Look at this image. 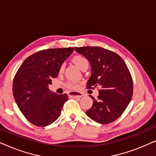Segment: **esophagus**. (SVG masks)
<instances>
[{"mask_svg":"<svg viewBox=\"0 0 156 156\" xmlns=\"http://www.w3.org/2000/svg\"><path fill=\"white\" fill-rule=\"evenodd\" d=\"M69 96L73 98H81L84 96V94L82 92H78V91H70Z\"/></svg>","mask_w":156,"mask_h":156,"instance_id":"esophagus-1","label":"esophagus"}]
</instances>
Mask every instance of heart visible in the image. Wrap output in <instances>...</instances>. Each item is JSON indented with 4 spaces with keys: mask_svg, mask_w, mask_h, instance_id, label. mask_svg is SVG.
<instances>
[{
    "mask_svg": "<svg viewBox=\"0 0 156 156\" xmlns=\"http://www.w3.org/2000/svg\"><path fill=\"white\" fill-rule=\"evenodd\" d=\"M73 62L76 64V65L78 66V67L80 69H82L84 66L89 65V61L87 60L86 57L82 56V55H76L73 57ZM64 69H65V65L62 64L59 67V72H62ZM67 87L70 89H76V84L74 82H69L67 83Z\"/></svg>",
    "mask_w": 156,
    "mask_h": 156,
    "instance_id": "obj_1",
    "label": "heart"
}]
</instances>
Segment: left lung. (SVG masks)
Listing matches in <instances>:
<instances>
[{"mask_svg": "<svg viewBox=\"0 0 156 156\" xmlns=\"http://www.w3.org/2000/svg\"><path fill=\"white\" fill-rule=\"evenodd\" d=\"M74 49L90 63L91 74L87 81V88H99L97 99L89 96L94 100L93 105L86 114L101 124L116 121L133 96V80L125 62L118 54L101 47Z\"/></svg>", "mask_w": 156, "mask_h": 156, "instance_id": "left-lung-1", "label": "left lung"}]
</instances>
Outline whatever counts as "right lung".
<instances>
[{"label":"right lung","mask_w":156,"mask_h":156,"mask_svg":"<svg viewBox=\"0 0 156 156\" xmlns=\"http://www.w3.org/2000/svg\"><path fill=\"white\" fill-rule=\"evenodd\" d=\"M73 51L70 47L39 51L25 59L17 71L12 83L15 101L33 125L46 126L60 116L68 96L52 92L48 85L58 76L59 67Z\"/></svg>","instance_id":"right-lung-1"}]
</instances>
